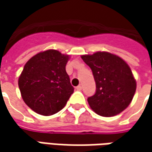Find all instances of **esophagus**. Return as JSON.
I'll use <instances>...</instances> for the list:
<instances>
[{
	"instance_id": "1",
	"label": "esophagus",
	"mask_w": 152,
	"mask_h": 152,
	"mask_svg": "<svg viewBox=\"0 0 152 152\" xmlns=\"http://www.w3.org/2000/svg\"><path fill=\"white\" fill-rule=\"evenodd\" d=\"M76 90H77V91H81V90H82V86H81V85H78V86L76 87Z\"/></svg>"
}]
</instances>
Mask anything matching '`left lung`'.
<instances>
[{
    "mask_svg": "<svg viewBox=\"0 0 152 152\" xmlns=\"http://www.w3.org/2000/svg\"><path fill=\"white\" fill-rule=\"evenodd\" d=\"M81 58L91 68L96 85L95 95L88 98L91 109L102 117H113L128 107L136 91V81L125 61L106 51Z\"/></svg>",
    "mask_w": 152,
    "mask_h": 152,
    "instance_id": "obj_1",
    "label": "left lung"
}]
</instances>
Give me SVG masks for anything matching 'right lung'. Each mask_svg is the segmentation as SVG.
<instances>
[{"instance_id":"right-lung-1","label":"right lung","mask_w":152,"mask_h":152,"mask_svg":"<svg viewBox=\"0 0 152 152\" xmlns=\"http://www.w3.org/2000/svg\"><path fill=\"white\" fill-rule=\"evenodd\" d=\"M69 56L56 50H45L31 57L18 79L21 96L38 114L50 116L65 107L73 93L66 64Z\"/></svg>"}]
</instances>
